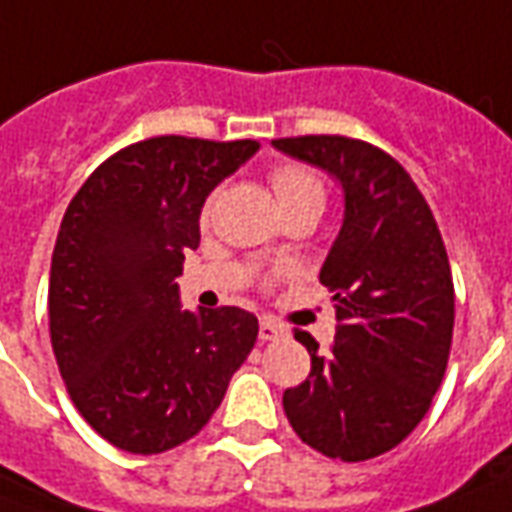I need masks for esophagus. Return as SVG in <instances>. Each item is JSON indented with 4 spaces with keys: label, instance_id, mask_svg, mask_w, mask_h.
<instances>
[{
    "label": "esophagus",
    "instance_id": "1",
    "mask_svg": "<svg viewBox=\"0 0 512 512\" xmlns=\"http://www.w3.org/2000/svg\"><path fill=\"white\" fill-rule=\"evenodd\" d=\"M282 335H285V330H282L280 324H274L271 318L260 321V341H277Z\"/></svg>",
    "mask_w": 512,
    "mask_h": 512
}]
</instances>
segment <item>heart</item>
Segmentation results:
<instances>
[{"label":"heart","instance_id":"b5f03b06","mask_svg":"<svg viewBox=\"0 0 512 512\" xmlns=\"http://www.w3.org/2000/svg\"><path fill=\"white\" fill-rule=\"evenodd\" d=\"M271 185H274V194L280 199L282 210H291V207L305 205L313 199L324 202L321 182L316 180V174H310L302 166H280L271 174Z\"/></svg>","mask_w":512,"mask_h":512}]
</instances>
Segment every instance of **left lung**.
<instances>
[{
	"mask_svg": "<svg viewBox=\"0 0 512 512\" xmlns=\"http://www.w3.org/2000/svg\"><path fill=\"white\" fill-rule=\"evenodd\" d=\"M327 171L343 191V221L318 280L335 302V343L296 332L310 377L282 393L293 432L316 452L360 463L402 443L430 410L446 371L455 285L438 224L391 155L343 135L271 141Z\"/></svg>",
	"mask_w": 512,
	"mask_h": 512,
	"instance_id": "1",
	"label": "left lung"
}]
</instances>
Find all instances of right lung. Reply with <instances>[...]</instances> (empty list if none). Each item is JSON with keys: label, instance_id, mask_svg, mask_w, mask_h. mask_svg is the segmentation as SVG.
<instances>
[{"label": "right lung", "instance_id": "add662e5", "mask_svg": "<svg viewBox=\"0 0 512 512\" xmlns=\"http://www.w3.org/2000/svg\"><path fill=\"white\" fill-rule=\"evenodd\" d=\"M257 141L160 135L121 149L60 221L49 335L71 402L105 441L160 455L205 427L257 341L241 307L182 310V260L210 191Z\"/></svg>", "mask_w": 512, "mask_h": 512}]
</instances>
